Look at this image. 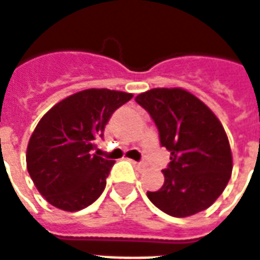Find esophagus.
Instances as JSON below:
<instances>
[{
  "label": "esophagus",
  "mask_w": 260,
  "mask_h": 260,
  "mask_svg": "<svg viewBox=\"0 0 260 260\" xmlns=\"http://www.w3.org/2000/svg\"><path fill=\"white\" fill-rule=\"evenodd\" d=\"M132 164L135 166L136 169H145V163H141V161H134V160H132Z\"/></svg>",
  "instance_id": "34e87169"
}]
</instances>
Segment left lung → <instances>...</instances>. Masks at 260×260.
I'll return each instance as SVG.
<instances>
[{
    "label": "left lung",
    "mask_w": 260,
    "mask_h": 260,
    "mask_svg": "<svg viewBox=\"0 0 260 260\" xmlns=\"http://www.w3.org/2000/svg\"><path fill=\"white\" fill-rule=\"evenodd\" d=\"M150 114L160 143L170 153L164 184L147 198L161 212L188 217L212 206L227 186L233 156L223 125L206 104L189 91L152 89L136 96Z\"/></svg>",
    "instance_id": "obj_1"
}]
</instances>
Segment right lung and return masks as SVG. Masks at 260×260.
Returning <instances> with one entry per match:
<instances>
[{"instance_id": "right-lung-1", "label": "right lung", "mask_w": 260, "mask_h": 260, "mask_svg": "<svg viewBox=\"0 0 260 260\" xmlns=\"http://www.w3.org/2000/svg\"><path fill=\"white\" fill-rule=\"evenodd\" d=\"M134 94L87 89L57 103L33 131L26 164L48 203L65 212L85 209L106 188L113 160L93 154L113 113Z\"/></svg>"}]
</instances>
